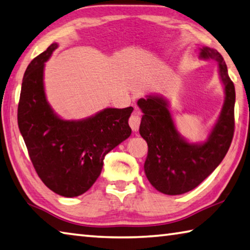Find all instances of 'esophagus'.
Wrapping results in <instances>:
<instances>
[{"label":"esophagus","instance_id":"obj_1","mask_svg":"<svg viewBox=\"0 0 250 250\" xmlns=\"http://www.w3.org/2000/svg\"><path fill=\"white\" fill-rule=\"evenodd\" d=\"M141 122V116L139 111H134L129 119V125L133 131H138Z\"/></svg>","mask_w":250,"mask_h":250}]
</instances>
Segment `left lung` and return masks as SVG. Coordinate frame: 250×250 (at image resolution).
<instances>
[{"instance_id":"8db88e82","label":"left lung","mask_w":250,"mask_h":250,"mask_svg":"<svg viewBox=\"0 0 250 250\" xmlns=\"http://www.w3.org/2000/svg\"><path fill=\"white\" fill-rule=\"evenodd\" d=\"M200 58L217 61L225 88L221 115L206 142L192 144L180 137L165 98L148 95L138 101L144 113L140 134L148 146L145 175L154 188L169 196L188 192L200 185L223 161L233 140L235 86L228 66L215 49L202 47Z\"/></svg>"}]
</instances>
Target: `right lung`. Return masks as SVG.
Here are the masks:
<instances>
[{"label":"right lung","instance_id":"1","mask_svg":"<svg viewBox=\"0 0 250 250\" xmlns=\"http://www.w3.org/2000/svg\"><path fill=\"white\" fill-rule=\"evenodd\" d=\"M58 48L49 46L27 66L17 121L39 178L60 196L78 197L92 187L106 154L128 139L133 108H106L84 120H63L53 112L43 88L44 62Z\"/></svg>","mask_w":250,"mask_h":250}]
</instances>
